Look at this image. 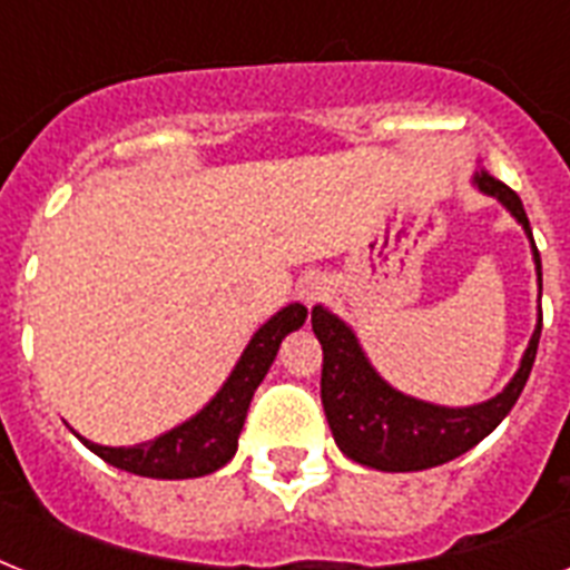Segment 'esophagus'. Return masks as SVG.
Here are the masks:
<instances>
[{
	"instance_id": "obj_1",
	"label": "esophagus",
	"mask_w": 570,
	"mask_h": 570,
	"mask_svg": "<svg viewBox=\"0 0 570 570\" xmlns=\"http://www.w3.org/2000/svg\"><path fill=\"white\" fill-rule=\"evenodd\" d=\"M298 295H302L304 304L322 302V298L328 295V281H325V277H320V275L304 277L302 286H298Z\"/></svg>"
}]
</instances>
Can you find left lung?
Here are the masks:
<instances>
[{
  "label": "left lung",
  "mask_w": 570,
  "mask_h": 570,
  "mask_svg": "<svg viewBox=\"0 0 570 570\" xmlns=\"http://www.w3.org/2000/svg\"><path fill=\"white\" fill-rule=\"evenodd\" d=\"M473 183L479 191L497 197L518 218L532 242L530 218L523 213L521 197L485 171H479ZM532 259H535L541 286V257L535 242H532ZM311 322L313 334L322 343V407L328 416L331 434L343 455L364 468L384 470V473L438 468V464L459 459L461 452L473 450L482 438L494 432L497 425L503 423V416L512 411L523 384L530 379L541 337L539 307V325L532 331L518 373L505 384L503 393L479 405L446 407L405 396L396 387H390L366 361L355 331L334 313L325 311L322 304L313 307Z\"/></svg>",
  "instance_id": "obj_1"
}]
</instances>
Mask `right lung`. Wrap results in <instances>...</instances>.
Masks as SVG:
<instances>
[{
	"instance_id": "right-lung-1",
	"label": "right lung",
	"mask_w": 570,
	"mask_h": 570,
	"mask_svg": "<svg viewBox=\"0 0 570 570\" xmlns=\"http://www.w3.org/2000/svg\"><path fill=\"white\" fill-rule=\"evenodd\" d=\"M307 320L304 304H286L284 311L275 313L263 328L250 337L248 348L242 352L239 364L233 366L230 379L224 387L197 411L191 420L159 434L154 441L136 443V446H100L79 438V441L109 461L111 468L127 470L136 476L150 479H195L215 473L236 455L239 432L248 416V405L254 390L266 379L268 366L275 361L277 348L289 331H298Z\"/></svg>"
}]
</instances>
